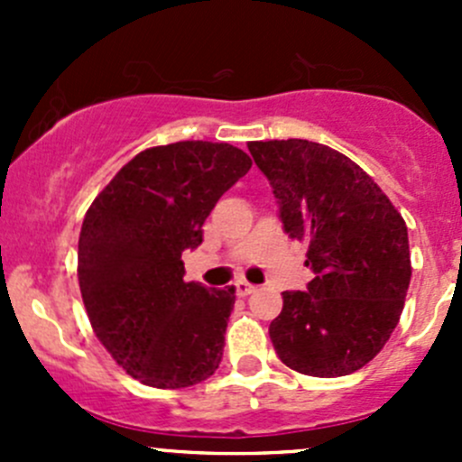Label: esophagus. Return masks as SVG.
<instances>
[{
  "instance_id": "obj_1",
  "label": "esophagus",
  "mask_w": 462,
  "mask_h": 462,
  "mask_svg": "<svg viewBox=\"0 0 462 462\" xmlns=\"http://www.w3.org/2000/svg\"><path fill=\"white\" fill-rule=\"evenodd\" d=\"M235 288H236V295L248 297V295H253L254 288H257V286H253V283H248V282H236Z\"/></svg>"
}]
</instances>
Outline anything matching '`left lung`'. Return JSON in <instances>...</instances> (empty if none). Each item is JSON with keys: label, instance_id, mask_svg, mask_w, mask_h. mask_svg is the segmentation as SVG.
Here are the masks:
<instances>
[{"label": "left lung", "instance_id": "obj_1", "mask_svg": "<svg viewBox=\"0 0 462 462\" xmlns=\"http://www.w3.org/2000/svg\"><path fill=\"white\" fill-rule=\"evenodd\" d=\"M273 185L291 239L306 241L315 279L283 292L270 324L279 360L313 377L362 369L382 351L404 309L411 257L407 223L377 183L326 144L248 143Z\"/></svg>", "mask_w": 462, "mask_h": 462}]
</instances>
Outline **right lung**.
I'll return each instance as SVG.
<instances>
[{"mask_svg":"<svg viewBox=\"0 0 462 462\" xmlns=\"http://www.w3.org/2000/svg\"><path fill=\"white\" fill-rule=\"evenodd\" d=\"M253 161L227 143L183 141L134 156L87 209L78 279L93 333L116 362L156 389H183L218 369L235 286L185 282L218 199Z\"/></svg>","mask_w":462,"mask_h":462,"instance_id":"1","label":"right lung"}]
</instances>
